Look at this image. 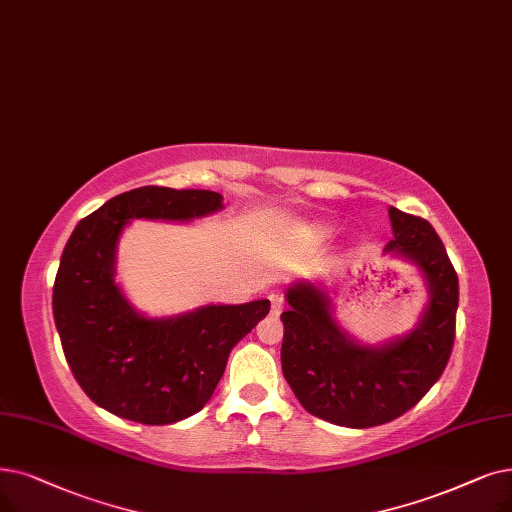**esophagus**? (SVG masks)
<instances>
[{"label": "esophagus", "instance_id": "1", "mask_svg": "<svg viewBox=\"0 0 512 512\" xmlns=\"http://www.w3.org/2000/svg\"><path fill=\"white\" fill-rule=\"evenodd\" d=\"M270 301H272V316H280L282 309H284V299H282V295L272 293V295H270Z\"/></svg>", "mask_w": 512, "mask_h": 512}]
</instances>
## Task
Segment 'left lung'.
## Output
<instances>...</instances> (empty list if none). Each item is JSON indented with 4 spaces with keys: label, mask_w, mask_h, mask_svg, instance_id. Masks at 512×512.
Listing matches in <instances>:
<instances>
[{
    "label": "left lung",
    "mask_w": 512,
    "mask_h": 512,
    "mask_svg": "<svg viewBox=\"0 0 512 512\" xmlns=\"http://www.w3.org/2000/svg\"><path fill=\"white\" fill-rule=\"evenodd\" d=\"M393 240L387 253L425 276L429 303L408 335L383 345H362L332 316L326 291L295 282L286 291L282 374L301 406L339 427L368 429L414 408L439 381L456 332L458 276L427 219L389 207Z\"/></svg>",
    "instance_id": "8db88e82"
}]
</instances>
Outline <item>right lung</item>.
<instances>
[{
    "label": "right lung",
    "mask_w": 512,
    "mask_h": 512,
    "mask_svg": "<svg viewBox=\"0 0 512 512\" xmlns=\"http://www.w3.org/2000/svg\"><path fill=\"white\" fill-rule=\"evenodd\" d=\"M211 190L144 186L81 219L62 251L52 309L64 358L94 404L142 425L203 410L232 347L268 316L270 301L205 305L146 318L115 282L117 244L131 219L190 221L219 209Z\"/></svg>",
    "instance_id": "1"
}]
</instances>
